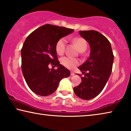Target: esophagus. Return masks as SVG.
I'll return each mask as SVG.
<instances>
[{
    "mask_svg": "<svg viewBox=\"0 0 131 131\" xmlns=\"http://www.w3.org/2000/svg\"><path fill=\"white\" fill-rule=\"evenodd\" d=\"M71 76H73V75H75V74L74 73V72H71Z\"/></svg>",
    "mask_w": 131,
    "mask_h": 131,
    "instance_id": "esophagus-1",
    "label": "esophagus"
}]
</instances>
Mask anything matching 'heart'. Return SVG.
<instances>
[{
	"instance_id": "obj_1",
	"label": "heart",
	"mask_w": 131,
	"mask_h": 131,
	"mask_svg": "<svg viewBox=\"0 0 131 131\" xmlns=\"http://www.w3.org/2000/svg\"><path fill=\"white\" fill-rule=\"evenodd\" d=\"M72 42L76 45L79 50L81 51L83 49H85L87 48V44L85 40L82 38H76L72 39ZM67 40L65 38H62L60 39L56 45V50L58 54L61 55L64 53L66 50ZM61 64L64 67L70 70H73L77 66L80 64V61L76 59L71 57L67 56L62 57L60 60Z\"/></svg>"
}]
</instances>
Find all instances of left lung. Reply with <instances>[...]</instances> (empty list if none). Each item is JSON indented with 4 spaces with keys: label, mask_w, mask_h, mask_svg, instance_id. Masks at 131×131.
<instances>
[{
    "label": "left lung",
    "mask_w": 131,
    "mask_h": 131,
    "mask_svg": "<svg viewBox=\"0 0 131 131\" xmlns=\"http://www.w3.org/2000/svg\"><path fill=\"white\" fill-rule=\"evenodd\" d=\"M79 33L88 42L91 52L88 59L78 67L86 73L84 77H81L82 82L74 88V91L82 99L90 100L102 91L108 80L114 55L110 42L102 34L93 30L80 31Z\"/></svg>",
    "instance_id": "left-lung-1"
}]
</instances>
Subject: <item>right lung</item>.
<instances>
[{
    "mask_svg": "<svg viewBox=\"0 0 131 131\" xmlns=\"http://www.w3.org/2000/svg\"><path fill=\"white\" fill-rule=\"evenodd\" d=\"M74 29L51 24L42 25L33 31L24 43L21 51V68L30 89L36 95L46 96L56 91L62 79L70 71L60 64L56 45ZM50 63L56 70L50 69Z\"/></svg>",
    "mask_w": 131,
    "mask_h": 131,
    "instance_id": "right-lung-1",
    "label": "right lung"
}]
</instances>
